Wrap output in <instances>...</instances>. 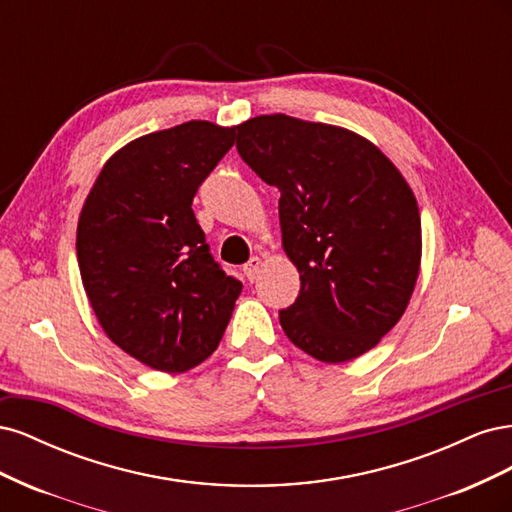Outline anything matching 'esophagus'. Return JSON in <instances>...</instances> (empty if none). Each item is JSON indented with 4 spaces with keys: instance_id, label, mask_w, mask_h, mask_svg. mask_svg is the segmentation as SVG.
Masks as SVG:
<instances>
[{
    "instance_id": "34e87169",
    "label": "esophagus",
    "mask_w": 512,
    "mask_h": 512,
    "mask_svg": "<svg viewBox=\"0 0 512 512\" xmlns=\"http://www.w3.org/2000/svg\"><path fill=\"white\" fill-rule=\"evenodd\" d=\"M260 267H262V258L260 256H252L250 260H247L245 265H243V273H245L247 280L254 282L256 277H258V273H260Z\"/></svg>"
}]
</instances>
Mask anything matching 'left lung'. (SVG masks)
Returning <instances> with one entry per match:
<instances>
[{
	"label": "left lung",
	"mask_w": 512,
	"mask_h": 512,
	"mask_svg": "<svg viewBox=\"0 0 512 512\" xmlns=\"http://www.w3.org/2000/svg\"><path fill=\"white\" fill-rule=\"evenodd\" d=\"M235 132L243 162L282 194V243L301 275L297 301L280 312L284 333L318 361L356 359L412 297L421 215L410 185L344 128L260 115Z\"/></svg>",
	"instance_id": "obj_1"
}]
</instances>
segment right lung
<instances>
[{
	"label": "right lung",
	"mask_w": 512,
	"mask_h": 512,
	"mask_svg": "<svg viewBox=\"0 0 512 512\" xmlns=\"http://www.w3.org/2000/svg\"><path fill=\"white\" fill-rule=\"evenodd\" d=\"M235 128L188 121L108 160L76 228L83 286L104 333L136 361L179 374L218 348L243 284L209 252L192 200Z\"/></svg>",
	"instance_id": "add662e5"
}]
</instances>
